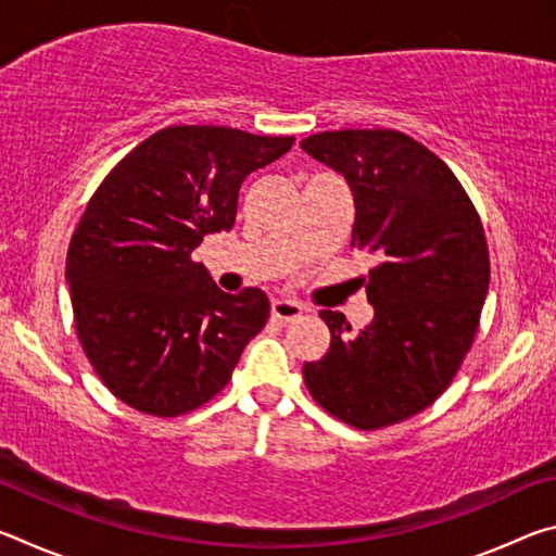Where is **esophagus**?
Segmentation results:
<instances>
[{
	"label": "esophagus",
	"mask_w": 556,
	"mask_h": 556,
	"mask_svg": "<svg viewBox=\"0 0 556 556\" xmlns=\"http://www.w3.org/2000/svg\"><path fill=\"white\" fill-rule=\"evenodd\" d=\"M304 314V306L294 299H275L271 301V316L279 318V321H294Z\"/></svg>",
	"instance_id": "1"
}]
</instances>
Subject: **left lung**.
I'll use <instances>...</instances> for the list:
<instances>
[{"label": "left lung", "instance_id": "8db88e82", "mask_svg": "<svg viewBox=\"0 0 556 556\" xmlns=\"http://www.w3.org/2000/svg\"><path fill=\"white\" fill-rule=\"evenodd\" d=\"M301 149L345 178L351 244L380 257L365 281L372 321L348 336L343 314L321 312L331 348L304 363V382L345 425H397L434 404L473 343L491 285L481 218L454 172L402 131H318Z\"/></svg>", "mask_w": 556, "mask_h": 556}]
</instances>
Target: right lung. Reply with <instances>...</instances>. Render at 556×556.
I'll list each match as a JSON object with an SVG mask.
<instances>
[{
	"label": "right lung",
	"mask_w": 556,
	"mask_h": 556,
	"mask_svg": "<svg viewBox=\"0 0 556 556\" xmlns=\"http://www.w3.org/2000/svg\"><path fill=\"white\" fill-rule=\"evenodd\" d=\"M291 144L232 127H166L90 199L65 257L75 331L102 384L131 409H199L265 328V291L225 294L191 252L232 228L244 178Z\"/></svg>",
	"instance_id": "right-lung-1"
}]
</instances>
